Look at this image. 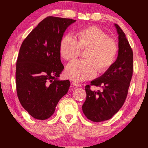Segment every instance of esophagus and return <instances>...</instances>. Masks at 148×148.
<instances>
[{"label": "esophagus", "instance_id": "obj_1", "mask_svg": "<svg viewBox=\"0 0 148 148\" xmlns=\"http://www.w3.org/2000/svg\"><path fill=\"white\" fill-rule=\"evenodd\" d=\"M72 84L74 86H75V87H80V86H81V84H79V83L76 82V81H73V82H72Z\"/></svg>", "mask_w": 148, "mask_h": 148}]
</instances>
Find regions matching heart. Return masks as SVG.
I'll return each instance as SVG.
<instances>
[{"label": "heart", "instance_id": "b5f03b06", "mask_svg": "<svg viewBox=\"0 0 148 148\" xmlns=\"http://www.w3.org/2000/svg\"><path fill=\"white\" fill-rule=\"evenodd\" d=\"M60 53L64 60H73L85 51L86 60L73 61L67 64L64 74L68 79L82 81L106 72L114 63L118 53L116 42L101 28L90 26L78 30L74 40L66 35L60 42Z\"/></svg>", "mask_w": 148, "mask_h": 148}]
</instances>
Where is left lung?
I'll use <instances>...</instances> for the list:
<instances>
[{"label":"left lung","mask_w":148,"mask_h":148,"mask_svg":"<svg viewBox=\"0 0 148 148\" xmlns=\"http://www.w3.org/2000/svg\"><path fill=\"white\" fill-rule=\"evenodd\" d=\"M118 36V56L108 70L85 87L86 99L83 112L88 120L99 123L109 120L121 108L126 100L133 75V51L123 30L115 24ZM92 85L101 88L91 90Z\"/></svg>","instance_id":"left-lung-1"}]
</instances>
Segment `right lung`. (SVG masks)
I'll return each instance as SVG.
<instances>
[{
	"mask_svg": "<svg viewBox=\"0 0 148 148\" xmlns=\"http://www.w3.org/2000/svg\"><path fill=\"white\" fill-rule=\"evenodd\" d=\"M75 21L47 16L20 47L16 64V93L21 106L37 120L50 118L59 100L68 92L69 80L57 79L64 69L59 47L65 30Z\"/></svg>",
	"mask_w": 148,
	"mask_h": 148,
	"instance_id": "right-lung-1",
	"label": "right lung"
}]
</instances>
